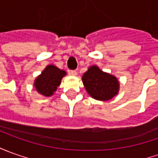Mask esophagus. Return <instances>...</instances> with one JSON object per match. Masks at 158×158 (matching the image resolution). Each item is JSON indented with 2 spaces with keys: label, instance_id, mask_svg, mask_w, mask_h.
Masks as SVG:
<instances>
[{
  "label": "esophagus",
  "instance_id": "1",
  "mask_svg": "<svg viewBox=\"0 0 158 158\" xmlns=\"http://www.w3.org/2000/svg\"><path fill=\"white\" fill-rule=\"evenodd\" d=\"M69 74L71 75V76H77V70H69Z\"/></svg>",
  "mask_w": 158,
  "mask_h": 158
}]
</instances>
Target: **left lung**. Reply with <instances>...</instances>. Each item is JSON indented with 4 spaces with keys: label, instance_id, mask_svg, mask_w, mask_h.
<instances>
[{
    "label": "left lung",
    "instance_id": "obj_1",
    "mask_svg": "<svg viewBox=\"0 0 158 158\" xmlns=\"http://www.w3.org/2000/svg\"><path fill=\"white\" fill-rule=\"evenodd\" d=\"M82 82L87 92L99 101H107L118 92L117 78L110 74L102 71L97 66L90 67L82 76Z\"/></svg>",
    "mask_w": 158,
    "mask_h": 158
}]
</instances>
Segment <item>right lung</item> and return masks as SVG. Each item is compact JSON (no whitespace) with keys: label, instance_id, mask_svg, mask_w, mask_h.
Masks as SVG:
<instances>
[{"label":"right lung","instance_id":"1","mask_svg":"<svg viewBox=\"0 0 158 158\" xmlns=\"http://www.w3.org/2000/svg\"><path fill=\"white\" fill-rule=\"evenodd\" d=\"M65 75L64 70H61L54 65H48L41 75L36 78L34 82L36 89L44 96H51L60 85L61 80Z\"/></svg>","mask_w":158,"mask_h":158}]
</instances>
